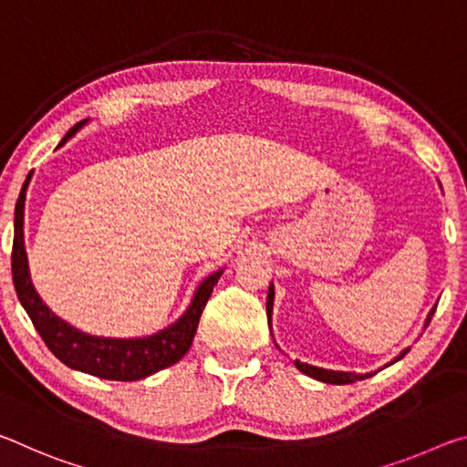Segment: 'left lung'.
<instances>
[{
  "instance_id": "1",
  "label": "left lung",
  "mask_w": 467,
  "mask_h": 467,
  "mask_svg": "<svg viewBox=\"0 0 467 467\" xmlns=\"http://www.w3.org/2000/svg\"><path fill=\"white\" fill-rule=\"evenodd\" d=\"M273 300H275V292H273V284H271V285H269V297H266V317H269V327H271V315H273ZM434 310H437V306H434V308H432L431 312H428L426 325H424V327H428V323H431ZM408 351H410V348L403 349L401 354L397 356L393 362L401 360V358L406 356ZM393 362H391V364H393ZM387 366H389V364H387ZM296 368L300 370V372H304V374H308L310 379H317V380H320V383H331V385H349V383H356V380L368 379V377H372V374H374V372L358 374V372H343V370H327V368H318V366H312V364H304V362H300V360H296Z\"/></svg>"
}]
</instances>
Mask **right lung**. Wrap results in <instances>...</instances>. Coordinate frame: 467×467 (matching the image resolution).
Listing matches in <instances>:
<instances>
[{"mask_svg": "<svg viewBox=\"0 0 467 467\" xmlns=\"http://www.w3.org/2000/svg\"><path fill=\"white\" fill-rule=\"evenodd\" d=\"M84 124H87V119L78 121L74 128L67 130L59 147L67 142V139H72ZM28 180L30 175L20 190L16 211H14L12 279L22 308L26 310V315L33 320L35 328L39 331L45 346L51 349V354L74 370L107 380H140L180 362L192 346L198 320H201L204 306L209 302L213 287L217 285L223 269L209 275L196 287L186 312L175 323L165 327L163 331L149 335V337L134 339L97 337V335L82 333L72 325H67L66 320H61L57 315H53L49 306L43 304L41 296L36 294L33 281H30L28 258L25 250V198Z\"/></svg>", "mask_w": 467, "mask_h": 467, "instance_id": "obj_1", "label": "right lung"}]
</instances>
